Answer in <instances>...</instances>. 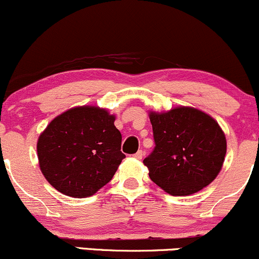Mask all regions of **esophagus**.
I'll return each instance as SVG.
<instances>
[{"instance_id": "esophagus-1", "label": "esophagus", "mask_w": 259, "mask_h": 259, "mask_svg": "<svg viewBox=\"0 0 259 259\" xmlns=\"http://www.w3.org/2000/svg\"><path fill=\"white\" fill-rule=\"evenodd\" d=\"M134 157H135L136 159H140V160H141V159H142V157H144V152H142V151L140 150V151H138V152H136L135 154H134Z\"/></svg>"}]
</instances>
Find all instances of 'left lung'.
Wrapping results in <instances>:
<instances>
[{
	"mask_svg": "<svg viewBox=\"0 0 259 259\" xmlns=\"http://www.w3.org/2000/svg\"><path fill=\"white\" fill-rule=\"evenodd\" d=\"M154 150L144 159L151 180L173 196H187L209 185L219 174L227 139L219 124L192 107L150 112Z\"/></svg>",
	"mask_w": 259,
	"mask_h": 259,
	"instance_id": "left-lung-1",
	"label": "left lung"
}]
</instances>
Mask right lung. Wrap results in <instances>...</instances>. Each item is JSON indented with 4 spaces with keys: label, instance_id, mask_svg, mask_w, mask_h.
<instances>
[{
    "label": "right lung",
    "instance_id": "1",
    "mask_svg": "<svg viewBox=\"0 0 259 259\" xmlns=\"http://www.w3.org/2000/svg\"><path fill=\"white\" fill-rule=\"evenodd\" d=\"M105 108L81 106L56 117L37 140L44 177L63 195L96 194L115 174L121 159V134Z\"/></svg>",
    "mask_w": 259,
    "mask_h": 259
}]
</instances>
